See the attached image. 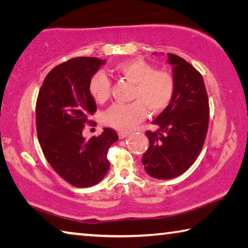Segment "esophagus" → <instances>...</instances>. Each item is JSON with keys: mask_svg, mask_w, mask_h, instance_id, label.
Returning a JSON list of instances; mask_svg holds the SVG:
<instances>
[{"mask_svg": "<svg viewBox=\"0 0 248 248\" xmlns=\"http://www.w3.org/2000/svg\"><path fill=\"white\" fill-rule=\"evenodd\" d=\"M118 136H119L120 139H124V138H127V137L129 136V133H128V132H123V131H120V132L118 133Z\"/></svg>", "mask_w": 248, "mask_h": 248, "instance_id": "obj_1", "label": "esophagus"}]
</instances>
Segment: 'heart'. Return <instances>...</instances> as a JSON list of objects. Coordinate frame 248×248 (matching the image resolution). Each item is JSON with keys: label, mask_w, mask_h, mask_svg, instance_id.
Returning a JSON list of instances; mask_svg holds the SVG:
<instances>
[{"label": "heart", "mask_w": 248, "mask_h": 248, "mask_svg": "<svg viewBox=\"0 0 248 248\" xmlns=\"http://www.w3.org/2000/svg\"><path fill=\"white\" fill-rule=\"evenodd\" d=\"M112 72L134 84L130 104H114L104 114L108 125L120 131H130L146 116L164 110L170 104L175 93V82L171 75L155 71L153 65L142 59L123 61L112 66ZM90 94L96 103L106 102L110 94V81L103 72L92 77L89 85Z\"/></svg>", "instance_id": "heart-1"}]
</instances>
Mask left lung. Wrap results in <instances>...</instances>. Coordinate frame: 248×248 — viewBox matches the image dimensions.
<instances>
[{"mask_svg": "<svg viewBox=\"0 0 248 248\" xmlns=\"http://www.w3.org/2000/svg\"><path fill=\"white\" fill-rule=\"evenodd\" d=\"M167 58L173 66L174 97L152 121L154 130L145 132L150 146L142 156L145 171L156 179L177 177L194 164L203 146L209 124L202 75L176 54L167 53Z\"/></svg>", "mask_w": 248, "mask_h": 248, "instance_id": "1", "label": "left lung"}]
</instances>
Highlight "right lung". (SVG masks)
Wrapping results in <instances>:
<instances>
[{
    "label": "right lung",
    "mask_w": 248,
    "mask_h": 248,
    "mask_svg": "<svg viewBox=\"0 0 248 248\" xmlns=\"http://www.w3.org/2000/svg\"><path fill=\"white\" fill-rule=\"evenodd\" d=\"M105 62L79 57L57 65L37 98L36 127L43 152L56 173L75 187H92L105 177L107 151L118 140L109 128L89 140L83 136L84 125L96 111L90 81Z\"/></svg>",
    "instance_id": "right-lung-1"
}]
</instances>
